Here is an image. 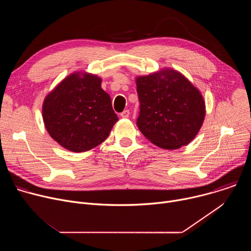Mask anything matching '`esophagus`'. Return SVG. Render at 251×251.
<instances>
[{
  "label": "esophagus",
  "mask_w": 251,
  "mask_h": 251,
  "mask_svg": "<svg viewBox=\"0 0 251 251\" xmlns=\"http://www.w3.org/2000/svg\"><path fill=\"white\" fill-rule=\"evenodd\" d=\"M129 114H130L129 110H124V111L120 114V116H121L122 118H128V117H129Z\"/></svg>",
  "instance_id": "34e87169"
}]
</instances>
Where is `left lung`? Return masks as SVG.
Wrapping results in <instances>:
<instances>
[{
	"mask_svg": "<svg viewBox=\"0 0 251 251\" xmlns=\"http://www.w3.org/2000/svg\"><path fill=\"white\" fill-rule=\"evenodd\" d=\"M137 126L153 144L168 150L188 145L200 131L205 105L200 90L172 68L136 78Z\"/></svg>",
	"mask_w": 251,
	"mask_h": 251,
	"instance_id": "1",
	"label": "left lung"
}]
</instances>
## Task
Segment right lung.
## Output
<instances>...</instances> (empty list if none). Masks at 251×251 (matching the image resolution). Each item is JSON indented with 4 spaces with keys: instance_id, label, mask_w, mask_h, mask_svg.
Returning <instances> with one entry per match:
<instances>
[{
    "instance_id": "obj_1",
    "label": "right lung",
    "mask_w": 251,
    "mask_h": 251,
    "mask_svg": "<svg viewBox=\"0 0 251 251\" xmlns=\"http://www.w3.org/2000/svg\"><path fill=\"white\" fill-rule=\"evenodd\" d=\"M43 118L51 138L75 153L101 144L118 121L101 78L85 73L68 75L46 97Z\"/></svg>"
}]
</instances>
